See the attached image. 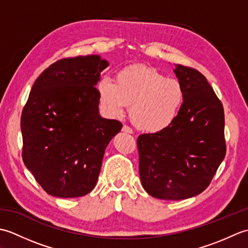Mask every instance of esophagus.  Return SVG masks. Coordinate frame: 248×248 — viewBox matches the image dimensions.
I'll list each match as a JSON object with an SVG mask.
<instances>
[{"instance_id":"34e87169","label":"esophagus","mask_w":248,"mask_h":248,"mask_svg":"<svg viewBox=\"0 0 248 248\" xmlns=\"http://www.w3.org/2000/svg\"><path fill=\"white\" fill-rule=\"evenodd\" d=\"M121 131L124 133H129V134H132L133 133V130L131 129L130 127H128V125H124L123 129H121Z\"/></svg>"}]
</instances>
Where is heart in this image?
Wrapping results in <instances>:
<instances>
[{
  "instance_id": "b5f03b06",
  "label": "heart",
  "mask_w": 248,
  "mask_h": 248,
  "mask_svg": "<svg viewBox=\"0 0 248 248\" xmlns=\"http://www.w3.org/2000/svg\"><path fill=\"white\" fill-rule=\"evenodd\" d=\"M97 89L105 113L118 117L125 107H131L130 117L135 127L151 133L170 127L184 100L180 83L147 66L124 68L115 84L103 78Z\"/></svg>"
}]
</instances>
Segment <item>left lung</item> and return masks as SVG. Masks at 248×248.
I'll return each mask as SVG.
<instances>
[{"label": "left lung", "instance_id": "1", "mask_svg": "<svg viewBox=\"0 0 248 248\" xmlns=\"http://www.w3.org/2000/svg\"><path fill=\"white\" fill-rule=\"evenodd\" d=\"M184 100L175 121L138 138L141 186L152 197L181 200L211 183L226 155L225 116L207 78L191 67L176 65Z\"/></svg>", "mask_w": 248, "mask_h": 248}]
</instances>
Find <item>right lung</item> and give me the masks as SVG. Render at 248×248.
<instances>
[{"label": "right lung", "mask_w": 248, "mask_h": 248, "mask_svg": "<svg viewBox=\"0 0 248 248\" xmlns=\"http://www.w3.org/2000/svg\"><path fill=\"white\" fill-rule=\"evenodd\" d=\"M108 62L99 55L55 62L37 78L21 115L22 159L49 195L85 196L96 186L104 151L123 128L99 114L96 88Z\"/></svg>", "instance_id": "obj_1"}]
</instances>
